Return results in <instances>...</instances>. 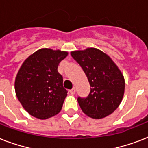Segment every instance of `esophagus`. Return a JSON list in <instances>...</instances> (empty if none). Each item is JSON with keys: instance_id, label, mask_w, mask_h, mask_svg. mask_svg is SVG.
I'll return each instance as SVG.
<instances>
[{"instance_id": "34e87169", "label": "esophagus", "mask_w": 148, "mask_h": 148, "mask_svg": "<svg viewBox=\"0 0 148 148\" xmlns=\"http://www.w3.org/2000/svg\"><path fill=\"white\" fill-rule=\"evenodd\" d=\"M69 92L71 94V95H74L75 93H76V89H75V88H73L71 89V90H69Z\"/></svg>"}]
</instances>
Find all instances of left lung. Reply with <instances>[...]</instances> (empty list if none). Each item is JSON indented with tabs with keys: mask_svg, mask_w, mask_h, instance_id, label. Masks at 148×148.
I'll return each mask as SVG.
<instances>
[{
	"mask_svg": "<svg viewBox=\"0 0 148 148\" xmlns=\"http://www.w3.org/2000/svg\"><path fill=\"white\" fill-rule=\"evenodd\" d=\"M82 67L90 86L85 98L78 97L81 110L88 117L102 119L114 111L124 97V75L111 58L101 50L88 47L71 52Z\"/></svg>",
	"mask_w": 148,
	"mask_h": 148,
	"instance_id": "1",
	"label": "left lung"
}]
</instances>
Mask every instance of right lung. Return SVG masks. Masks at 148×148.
I'll use <instances>...</instances> for the list:
<instances>
[{"label":"right lung","instance_id":"add662e5","mask_svg":"<svg viewBox=\"0 0 148 148\" xmlns=\"http://www.w3.org/2000/svg\"><path fill=\"white\" fill-rule=\"evenodd\" d=\"M67 51L41 48L22 64L15 78L17 99L29 114L45 120L58 114L62 108L67 90L58 71L59 63Z\"/></svg>","mask_w":148,"mask_h":148}]
</instances>
